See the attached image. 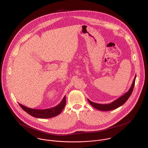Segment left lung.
Segmentation results:
<instances>
[{"label": "left lung", "instance_id": "left-lung-1", "mask_svg": "<svg viewBox=\"0 0 148 148\" xmlns=\"http://www.w3.org/2000/svg\"><path fill=\"white\" fill-rule=\"evenodd\" d=\"M136 75L134 76L133 83L132 84V85H131L130 89H129V90L127 92H126L125 94H124L123 96H121V97H120L119 98H118L116 100L113 101L111 103L106 104H97V103H93V102L90 101L88 99V101L90 103V104L93 107H94L95 109H97L100 110L109 111V110H112L115 109L123 106L124 104H125V103L127 101V99L130 96V95H131V94L133 92V88H134V84H135V81H136Z\"/></svg>", "mask_w": 148, "mask_h": 148}]
</instances>
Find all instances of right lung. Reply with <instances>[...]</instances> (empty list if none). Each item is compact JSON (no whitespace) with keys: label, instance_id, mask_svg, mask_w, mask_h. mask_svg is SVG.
Masks as SVG:
<instances>
[{"label":"right lung","instance_id":"obj_1","mask_svg":"<svg viewBox=\"0 0 148 148\" xmlns=\"http://www.w3.org/2000/svg\"><path fill=\"white\" fill-rule=\"evenodd\" d=\"M66 104V98L65 96H64L62 100V101L58 105L53 108L45 109H32L30 108L26 107L25 106H23L21 104L19 103V106L21 108L29 115L39 119H49L53 117L59 115L62 111Z\"/></svg>","mask_w":148,"mask_h":148}]
</instances>
